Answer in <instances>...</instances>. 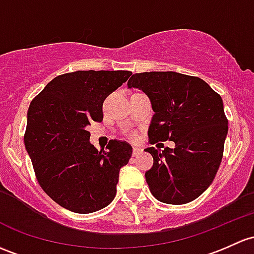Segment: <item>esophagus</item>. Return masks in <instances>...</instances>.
I'll return each mask as SVG.
<instances>
[{
	"label": "esophagus",
	"mask_w": 254,
	"mask_h": 254,
	"mask_svg": "<svg viewBox=\"0 0 254 254\" xmlns=\"http://www.w3.org/2000/svg\"><path fill=\"white\" fill-rule=\"evenodd\" d=\"M141 153H142V149H141V148H137V147L132 148V157L140 156Z\"/></svg>",
	"instance_id": "esophagus-1"
}]
</instances>
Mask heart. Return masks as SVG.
Here are the masks:
<instances>
[{
	"instance_id": "1",
	"label": "heart",
	"mask_w": 254,
	"mask_h": 254,
	"mask_svg": "<svg viewBox=\"0 0 254 254\" xmlns=\"http://www.w3.org/2000/svg\"><path fill=\"white\" fill-rule=\"evenodd\" d=\"M127 136H129L130 138H132V140H134V138H136V136H137V134H136V132H127Z\"/></svg>"
}]
</instances>
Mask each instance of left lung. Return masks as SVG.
I'll return each instance as SVG.
<instances>
[{"label":"left lung","mask_w":254,"mask_h":254,"mask_svg":"<svg viewBox=\"0 0 254 254\" xmlns=\"http://www.w3.org/2000/svg\"><path fill=\"white\" fill-rule=\"evenodd\" d=\"M127 87L148 96L154 114L149 143L174 141L175 148L148 147L153 167L146 172L151 193L168 204H185L214 180L228 135L223 100L204 80L175 71L136 73Z\"/></svg>","instance_id":"8db88e82"}]
</instances>
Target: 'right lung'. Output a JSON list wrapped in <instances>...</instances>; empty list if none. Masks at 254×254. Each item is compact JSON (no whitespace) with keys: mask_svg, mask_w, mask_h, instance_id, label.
<instances>
[{"mask_svg":"<svg viewBox=\"0 0 254 254\" xmlns=\"http://www.w3.org/2000/svg\"><path fill=\"white\" fill-rule=\"evenodd\" d=\"M127 70H78L58 75L31 101L24 143L42 190L71 212L87 214L111 203L120 168L132 147L111 140L90 143L87 127L102 122L103 101L131 75Z\"/></svg>","mask_w":254,"mask_h":254,"instance_id":"right-lung-1","label":"right lung"}]
</instances>
